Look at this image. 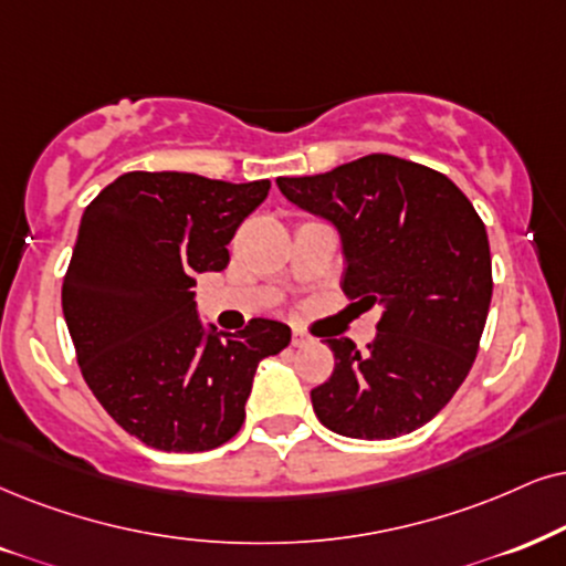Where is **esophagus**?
<instances>
[{
  "mask_svg": "<svg viewBox=\"0 0 566 566\" xmlns=\"http://www.w3.org/2000/svg\"><path fill=\"white\" fill-rule=\"evenodd\" d=\"M307 342H311V336H307L303 328H292V345L295 347H305Z\"/></svg>",
  "mask_w": 566,
  "mask_h": 566,
  "instance_id": "1",
  "label": "esophagus"
}]
</instances>
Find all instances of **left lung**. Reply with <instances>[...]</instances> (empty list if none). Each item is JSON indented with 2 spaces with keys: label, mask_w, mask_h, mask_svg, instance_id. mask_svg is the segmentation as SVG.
I'll use <instances>...</instances> for the list:
<instances>
[{
  "label": "left lung",
  "mask_w": 566,
  "mask_h": 566,
  "mask_svg": "<svg viewBox=\"0 0 566 566\" xmlns=\"http://www.w3.org/2000/svg\"><path fill=\"white\" fill-rule=\"evenodd\" d=\"M276 185L334 221L353 305L384 307L366 353L326 339L336 363L311 391L313 410L349 439L412 433L454 397L481 347L493 292L483 219L447 175L389 154Z\"/></svg>",
  "instance_id": "obj_1"
}]
</instances>
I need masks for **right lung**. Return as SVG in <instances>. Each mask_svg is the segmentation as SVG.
I'll return each mask as SVG.
<instances>
[{
    "label": "right lung",
    "instance_id": "obj_1",
    "mask_svg": "<svg viewBox=\"0 0 566 566\" xmlns=\"http://www.w3.org/2000/svg\"><path fill=\"white\" fill-rule=\"evenodd\" d=\"M271 182L234 185L188 171H127L91 200L62 282L81 374L127 433L161 452L230 441L263 357L290 326L253 318L206 332L196 274L230 263V240Z\"/></svg>",
    "mask_w": 566,
    "mask_h": 566
}]
</instances>
